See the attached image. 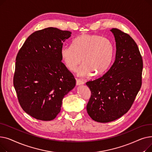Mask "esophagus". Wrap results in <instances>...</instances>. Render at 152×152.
I'll use <instances>...</instances> for the list:
<instances>
[{
    "label": "esophagus",
    "mask_w": 152,
    "mask_h": 152,
    "mask_svg": "<svg viewBox=\"0 0 152 152\" xmlns=\"http://www.w3.org/2000/svg\"><path fill=\"white\" fill-rule=\"evenodd\" d=\"M76 85H82V84H84V82L83 81L81 80V79H79L76 78Z\"/></svg>",
    "instance_id": "obj_1"
}]
</instances>
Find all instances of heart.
<instances>
[{"mask_svg": "<svg viewBox=\"0 0 152 152\" xmlns=\"http://www.w3.org/2000/svg\"><path fill=\"white\" fill-rule=\"evenodd\" d=\"M114 55L113 42L107 37L96 34H82L75 38L72 46L63 45L60 49L61 58L66 67L75 71L83 60L84 63L77 69L79 76L103 74L108 69Z\"/></svg>", "mask_w": 152, "mask_h": 152, "instance_id": "obj_1", "label": "heart"}]
</instances>
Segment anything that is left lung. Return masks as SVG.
<instances>
[{
    "label": "left lung",
    "mask_w": 152,
    "mask_h": 152,
    "mask_svg": "<svg viewBox=\"0 0 152 152\" xmlns=\"http://www.w3.org/2000/svg\"><path fill=\"white\" fill-rule=\"evenodd\" d=\"M110 31L116 41L115 60L105 74L86 83L91 91L87 113L99 123L113 121L126 113L142 86L143 60L137 44L120 29Z\"/></svg>",
    "instance_id": "obj_1"
}]
</instances>
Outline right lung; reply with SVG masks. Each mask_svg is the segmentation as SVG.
I'll return each mask as SVG.
<instances>
[{
    "mask_svg": "<svg viewBox=\"0 0 152 152\" xmlns=\"http://www.w3.org/2000/svg\"><path fill=\"white\" fill-rule=\"evenodd\" d=\"M71 33L50 27L35 31L16 57L13 86L20 105L31 116L50 121L76 79L61 62L60 49Z\"/></svg>",
    "mask_w": 152,
    "mask_h": 152,
    "instance_id": "right-lung-1",
    "label": "right lung"
}]
</instances>
